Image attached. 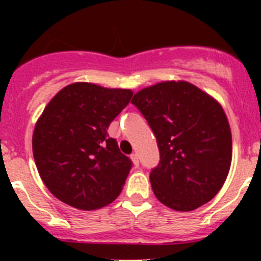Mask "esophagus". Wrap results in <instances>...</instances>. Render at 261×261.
I'll return each mask as SVG.
<instances>
[{
  "label": "esophagus",
  "instance_id": "1",
  "mask_svg": "<svg viewBox=\"0 0 261 261\" xmlns=\"http://www.w3.org/2000/svg\"><path fill=\"white\" fill-rule=\"evenodd\" d=\"M130 159H132V162H133V165H135V166L140 165V158H138V154L133 153L132 155H130Z\"/></svg>",
  "mask_w": 261,
  "mask_h": 261
}]
</instances>
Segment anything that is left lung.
Returning a JSON list of instances; mask_svg holds the SVG:
<instances>
[{
	"instance_id": "8db88e82",
	"label": "left lung",
	"mask_w": 261,
	"mask_h": 261,
	"mask_svg": "<svg viewBox=\"0 0 261 261\" xmlns=\"http://www.w3.org/2000/svg\"><path fill=\"white\" fill-rule=\"evenodd\" d=\"M132 103L156 137L161 161L150 172L156 199L177 212L211 201L231 166V130L222 106L187 81L145 87Z\"/></svg>"
}]
</instances>
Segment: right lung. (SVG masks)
Returning <instances> with one entry per match:
<instances>
[{
	"label": "right lung",
	"instance_id": "right-lung-1",
	"mask_svg": "<svg viewBox=\"0 0 261 261\" xmlns=\"http://www.w3.org/2000/svg\"><path fill=\"white\" fill-rule=\"evenodd\" d=\"M132 95L130 89L74 82L45 106L34 129L32 153L41 180L60 201L95 211L120 195L132 162L107 129Z\"/></svg>",
	"mask_w": 261,
	"mask_h": 261
}]
</instances>
